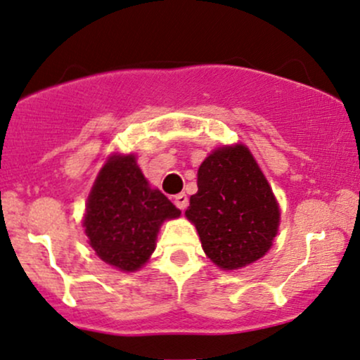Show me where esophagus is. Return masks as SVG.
Wrapping results in <instances>:
<instances>
[{
	"label": "esophagus",
	"mask_w": 360,
	"mask_h": 360,
	"mask_svg": "<svg viewBox=\"0 0 360 360\" xmlns=\"http://www.w3.org/2000/svg\"><path fill=\"white\" fill-rule=\"evenodd\" d=\"M174 205L179 207L181 211H184L186 207H188V205H189V201H188V196H186L184 193H179V194H176L174 196Z\"/></svg>",
	"instance_id": "esophagus-1"
}]
</instances>
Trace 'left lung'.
Segmentation results:
<instances>
[{"instance_id": "1", "label": "left lung", "mask_w": 360, "mask_h": 360, "mask_svg": "<svg viewBox=\"0 0 360 360\" xmlns=\"http://www.w3.org/2000/svg\"><path fill=\"white\" fill-rule=\"evenodd\" d=\"M186 218L196 226L206 257L223 270L243 268L270 250L278 202L248 147L224 146L207 155Z\"/></svg>"}]
</instances>
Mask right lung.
I'll list each match as a JSON object with an SVG mask.
<instances>
[{"label":"right lung","instance_id":"right-lung-1","mask_svg":"<svg viewBox=\"0 0 360 360\" xmlns=\"http://www.w3.org/2000/svg\"><path fill=\"white\" fill-rule=\"evenodd\" d=\"M181 211L159 189H153L136 155L107 159L86 199L85 235L97 257L120 271H136L155 250L166 219Z\"/></svg>","mask_w":360,"mask_h":360}]
</instances>
